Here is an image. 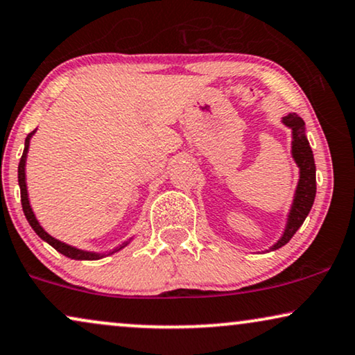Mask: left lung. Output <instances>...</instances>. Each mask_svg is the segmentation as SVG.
<instances>
[{
	"label": "left lung",
	"mask_w": 355,
	"mask_h": 355,
	"mask_svg": "<svg viewBox=\"0 0 355 355\" xmlns=\"http://www.w3.org/2000/svg\"><path fill=\"white\" fill-rule=\"evenodd\" d=\"M282 121L292 130V139H294L292 141V155H294L295 162L300 168V178L295 190L294 202H292V209L289 212V220H287L284 235H282L279 242L274 245L271 250L284 247L294 237V234L304 224L305 217L309 216L316 195V168L313 153H311L309 139L305 136V121L297 113H289V115L282 118Z\"/></svg>",
	"instance_id": "8db88e82"
}]
</instances>
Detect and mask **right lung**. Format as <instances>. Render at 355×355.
Returning <instances> with one entry per match:
<instances>
[{
  "label": "right lung",
  "mask_w": 355,
  "mask_h": 355,
  "mask_svg": "<svg viewBox=\"0 0 355 355\" xmlns=\"http://www.w3.org/2000/svg\"><path fill=\"white\" fill-rule=\"evenodd\" d=\"M35 133V130L32 131V133L27 135L26 138V146H24V153H22V157L21 160H19V167H17V180H19V187H21V202H22V211L24 214H26V219L29 220V224L32 229L35 230V234L39 235V237L42 240H45L46 243H50L51 247H53L56 252H60L61 254H64V257H68L71 259H87V261H91V259H98L102 258L103 254H98V253H92V252H83V250H78L74 247H69V245H66L63 242H60V240H56L51 237V235H49L45 232L44 229H42V225L39 224V220L35 219L34 212H32V207L29 205V198H27V188H26V157H27V150H29V141L32 138V135ZM128 245V242L120 245V247L113 250V252H110L108 254L115 253L116 250H120L123 247H126Z\"/></svg>",
  "instance_id": "add662e5"
}]
</instances>
